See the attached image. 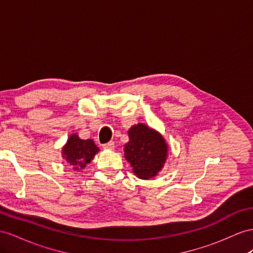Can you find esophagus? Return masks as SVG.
Segmentation results:
<instances>
[{"label": "esophagus", "instance_id": "obj_1", "mask_svg": "<svg viewBox=\"0 0 253 253\" xmlns=\"http://www.w3.org/2000/svg\"><path fill=\"white\" fill-rule=\"evenodd\" d=\"M102 147L106 148V150H113V148H114V142L113 141H110V142H108V143L103 144Z\"/></svg>", "mask_w": 253, "mask_h": 253}]
</instances>
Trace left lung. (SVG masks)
<instances>
[{"instance_id":"1","label":"left lung","mask_w":253,"mask_h":253,"mask_svg":"<svg viewBox=\"0 0 253 253\" xmlns=\"http://www.w3.org/2000/svg\"><path fill=\"white\" fill-rule=\"evenodd\" d=\"M128 135L129 142L125 145L124 152L133 173L143 179L156 176L164 167L168 153L163 135L144 124L132 126Z\"/></svg>"}]
</instances>
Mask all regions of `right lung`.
<instances>
[{
  "mask_svg": "<svg viewBox=\"0 0 253 253\" xmlns=\"http://www.w3.org/2000/svg\"><path fill=\"white\" fill-rule=\"evenodd\" d=\"M93 140H81L78 134H71L63 147V157L75 170L83 169L98 152Z\"/></svg>",
  "mask_w": 253,
  "mask_h": 253,
  "instance_id": "right-lung-1",
  "label": "right lung"
}]
</instances>
